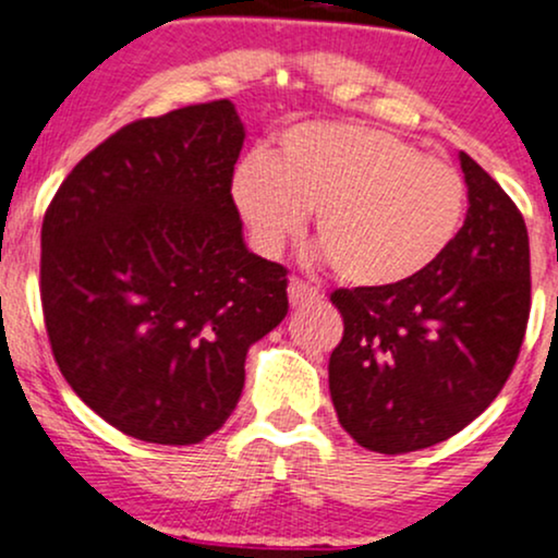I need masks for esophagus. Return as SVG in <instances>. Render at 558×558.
Masks as SVG:
<instances>
[{
    "mask_svg": "<svg viewBox=\"0 0 558 558\" xmlns=\"http://www.w3.org/2000/svg\"><path fill=\"white\" fill-rule=\"evenodd\" d=\"M288 299H291V304H315V301L323 299V293L317 291L315 286H310L306 280H299L293 278L291 283H288Z\"/></svg>",
    "mask_w": 558,
    "mask_h": 558,
    "instance_id": "obj_1",
    "label": "esophagus"
}]
</instances>
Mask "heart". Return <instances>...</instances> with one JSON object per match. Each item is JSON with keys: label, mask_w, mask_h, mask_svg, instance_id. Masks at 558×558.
Returning a JSON list of instances; mask_svg holds the SVG:
<instances>
[{"label": "heart", "mask_w": 558, "mask_h": 558, "mask_svg": "<svg viewBox=\"0 0 558 558\" xmlns=\"http://www.w3.org/2000/svg\"><path fill=\"white\" fill-rule=\"evenodd\" d=\"M233 202L254 241L278 252L315 209L317 239L345 283L390 291L433 270L466 213L462 172L380 128L315 120L286 128L275 155L233 172Z\"/></svg>", "instance_id": "b5f03b06"}]
</instances>
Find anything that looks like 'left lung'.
<instances>
[{
    "instance_id": "1",
    "label": "left lung",
    "mask_w": 558,
    "mask_h": 558,
    "mask_svg": "<svg viewBox=\"0 0 558 558\" xmlns=\"http://www.w3.org/2000/svg\"><path fill=\"white\" fill-rule=\"evenodd\" d=\"M470 209L453 246L403 288H338L328 375L338 422L377 453L435 446L501 393L530 319V239L509 194L470 155Z\"/></svg>"
}]
</instances>
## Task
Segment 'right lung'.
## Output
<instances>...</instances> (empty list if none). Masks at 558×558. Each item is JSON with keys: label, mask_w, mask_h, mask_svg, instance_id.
<instances>
[{"label": "right lung", "mask_w": 558, "mask_h": 558, "mask_svg": "<svg viewBox=\"0 0 558 558\" xmlns=\"http://www.w3.org/2000/svg\"><path fill=\"white\" fill-rule=\"evenodd\" d=\"M243 136L228 99L128 123L70 170L44 215L57 367L146 444L220 430L248 345L288 315V270L248 252L230 194Z\"/></svg>", "instance_id": "1"}]
</instances>
